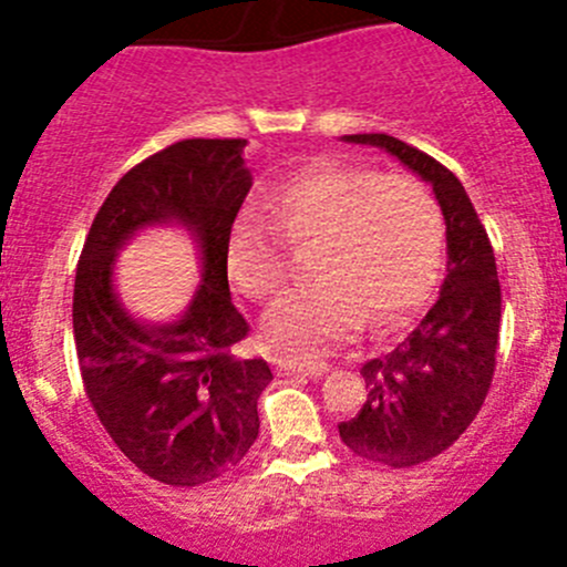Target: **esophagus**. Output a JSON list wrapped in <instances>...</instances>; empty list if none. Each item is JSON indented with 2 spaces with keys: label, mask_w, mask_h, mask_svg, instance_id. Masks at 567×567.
I'll list each match as a JSON object with an SVG mask.
<instances>
[{
  "label": "esophagus",
  "mask_w": 567,
  "mask_h": 567,
  "mask_svg": "<svg viewBox=\"0 0 567 567\" xmlns=\"http://www.w3.org/2000/svg\"><path fill=\"white\" fill-rule=\"evenodd\" d=\"M274 362H277L279 373H305V377H323V373L329 371V362L310 360V357L282 354V357H277Z\"/></svg>",
  "instance_id": "obj_1"
}]
</instances>
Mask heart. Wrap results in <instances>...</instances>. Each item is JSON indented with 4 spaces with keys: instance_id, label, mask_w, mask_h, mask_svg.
I'll use <instances>...</instances> for the list:
<instances>
[{
    "instance_id": "heart-1",
    "label": "heart",
    "mask_w": 567,
    "mask_h": 567,
    "mask_svg": "<svg viewBox=\"0 0 567 567\" xmlns=\"http://www.w3.org/2000/svg\"><path fill=\"white\" fill-rule=\"evenodd\" d=\"M266 210L288 246H316L318 282L279 301L262 323V338L277 349L346 340L365 318L373 329L399 327L435 285L441 210L410 174L316 163L274 188ZM276 234L249 216L229 229L227 271L249 299H277L288 285V249Z\"/></svg>"
}]
</instances>
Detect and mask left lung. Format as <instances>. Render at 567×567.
<instances>
[{"label":"left lung","instance_id":"8db88e82","mask_svg":"<svg viewBox=\"0 0 567 567\" xmlns=\"http://www.w3.org/2000/svg\"><path fill=\"white\" fill-rule=\"evenodd\" d=\"M399 157L430 183L446 218V279L441 296L406 338L362 365L368 399L340 441L362 460L412 468L446 452L485 404L496 371L502 285L491 238L463 183L426 152L384 132L343 135Z\"/></svg>","mask_w":567,"mask_h":567}]
</instances>
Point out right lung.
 Returning a JSON list of instances; mask_svg holds the SVG:
<instances>
[{
    "instance_id": "1",
    "label": "right lung",
    "mask_w": 567,
    "mask_h": 567,
    "mask_svg": "<svg viewBox=\"0 0 567 567\" xmlns=\"http://www.w3.org/2000/svg\"><path fill=\"white\" fill-rule=\"evenodd\" d=\"M244 137H188L124 174L99 207L74 279V343L96 417L135 468L172 487L229 474L260 432L271 382L244 357L249 323L229 299L227 238L251 188ZM183 223L203 251V285L179 322H135L112 288L117 249L144 226Z\"/></svg>"
}]
</instances>
